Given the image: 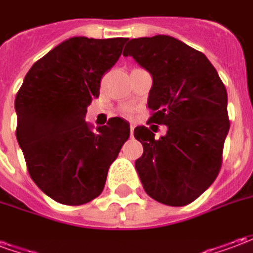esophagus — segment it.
Instances as JSON below:
<instances>
[{
  "mask_svg": "<svg viewBox=\"0 0 253 253\" xmlns=\"http://www.w3.org/2000/svg\"><path fill=\"white\" fill-rule=\"evenodd\" d=\"M134 128H135V125L134 123H130V134H134Z\"/></svg>",
  "mask_w": 253,
  "mask_h": 253,
  "instance_id": "34e87169",
  "label": "esophagus"
}]
</instances>
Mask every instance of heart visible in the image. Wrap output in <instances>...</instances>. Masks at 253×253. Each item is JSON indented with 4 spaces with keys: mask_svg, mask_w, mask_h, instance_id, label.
Wrapping results in <instances>:
<instances>
[{
    "mask_svg": "<svg viewBox=\"0 0 253 253\" xmlns=\"http://www.w3.org/2000/svg\"><path fill=\"white\" fill-rule=\"evenodd\" d=\"M135 111H137V108H135L134 105H126V107H123V108H122L123 115H126V116H132L134 114H135Z\"/></svg>",
    "mask_w": 253,
    "mask_h": 253,
    "instance_id": "obj_1",
    "label": "heart"
}]
</instances>
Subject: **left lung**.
<instances>
[{"instance_id":"8db88e82","label":"left lung","mask_w":253,"mask_h":253,"mask_svg":"<svg viewBox=\"0 0 253 253\" xmlns=\"http://www.w3.org/2000/svg\"><path fill=\"white\" fill-rule=\"evenodd\" d=\"M123 55L134 58L153 78L148 123L168 127L159 139L148 127L134 128L143 146L135 161L141 183L154 201L186 206L221 169L230 127L226 88L205 54L172 36L131 39Z\"/></svg>"}]
</instances>
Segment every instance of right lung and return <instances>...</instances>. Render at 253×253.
I'll use <instances>...</instances> for the list:
<instances>
[{
	"label": "right lung",
	"mask_w": 253,
	"mask_h": 253,
	"mask_svg": "<svg viewBox=\"0 0 253 253\" xmlns=\"http://www.w3.org/2000/svg\"><path fill=\"white\" fill-rule=\"evenodd\" d=\"M126 41L70 38L34 63L16 94V138L27 169L58 203L78 206L97 198L130 137L128 122L118 116L96 131L85 122L101 77L118 62Z\"/></svg>",
	"instance_id": "right-lung-1"
}]
</instances>
